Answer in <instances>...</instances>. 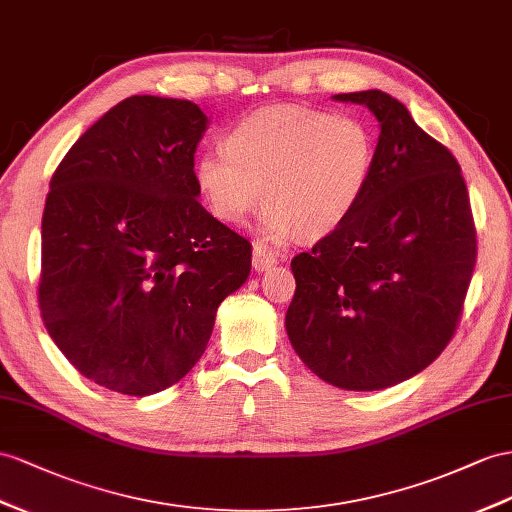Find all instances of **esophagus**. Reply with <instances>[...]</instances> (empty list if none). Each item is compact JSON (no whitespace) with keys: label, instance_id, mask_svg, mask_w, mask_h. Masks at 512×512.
I'll list each match as a JSON object with an SVG mask.
<instances>
[{"label":"esophagus","instance_id":"esophagus-1","mask_svg":"<svg viewBox=\"0 0 512 512\" xmlns=\"http://www.w3.org/2000/svg\"><path fill=\"white\" fill-rule=\"evenodd\" d=\"M277 253L272 251V248H268L266 244H261V242H257L255 246H253V268L257 270V272H266V270H270L274 264H277Z\"/></svg>","mask_w":512,"mask_h":512}]
</instances>
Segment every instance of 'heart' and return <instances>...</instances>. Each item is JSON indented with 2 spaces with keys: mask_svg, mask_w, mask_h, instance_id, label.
Returning a JSON list of instances; mask_svg holds the SVG:
<instances>
[{
  "mask_svg": "<svg viewBox=\"0 0 512 512\" xmlns=\"http://www.w3.org/2000/svg\"><path fill=\"white\" fill-rule=\"evenodd\" d=\"M376 157L370 127L357 116L303 106L259 110L235 125L225 153L194 160V181L209 212L242 225L264 199L274 240L333 233L361 203Z\"/></svg>",
  "mask_w": 512,
  "mask_h": 512,
  "instance_id": "obj_1",
  "label": "heart"
}]
</instances>
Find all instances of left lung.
Segmentation results:
<instances>
[{"instance_id":"left-lung-1","label":"left lung","mask_w":512,"mask_h":512,"mask_svg":"<svg viewBox=\"0 0 512 512\" xmlns=\"http://www.w3.org/2000/svg\"><path fill=\"white\" fill-rule=\"evenodd\" d=\"M381 125L368 188L344 225L292 259L287 337L307 368L348 391L422 372L450 344L476 266L461 166L383 90L335 95Z\"/></svg>"}]
</instances>
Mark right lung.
Returning <instances> with one entry per match:
<instances>
[{
    "label": "right lung",
    "mask_w": 512,
    "mask_h": 512,
    "mask_svg": "<svg viewBox=\"0 0 512 512\" xmlns=\"http://www.w3.org/2000/svg\"><path fill=\"white\" fill-rule=\"evenodd\" d=\"M192 101L134 95L88 127L49 183L38 307L90 381L151 396L207 348L218 305L251 274V242L199 203Z\"/></svg>",
    "instance_id": "obj_1"
}]
</instances>
